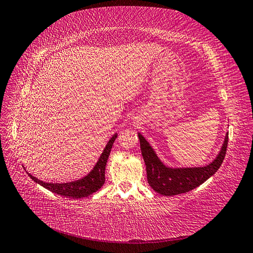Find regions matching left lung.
<instances>
[{
  "label": "left lung",
  "mask_w": 253,
  "mask_h": 253,
  "mask_svg": "<svg viewBox=\"0 0 253 253\" xmlns=\"http://www.w3.org/2000/svg\"><path fill=\"white\" fill-rule=\"evenodd\" d=\"M138 137L140 140L142 158L146 163L149 185L155 192L168 197L180 195L195 189L215 174L223 163L228 143L227 133L217 157L213 160V162L206 166L174 169L161 162L157 153L140 132H138Z\"/></svg>",
  "instance_id": "8db88e82"
}]
</instances>
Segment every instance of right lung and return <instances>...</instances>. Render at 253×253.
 <instances>
[{"instance_id": "right-lung-1", "label": "right lung", "mask_w": 253, "mask_h": 253, "mask_svg": "<svg viewBox=\"0 0 253 253\" xmlns=\"http://www.w3.org/2000/svg\"><path fill=\"white\" fill-rule=\"evenodd\" d=\"M117 137V133L113 135L112 138L107 141L106 147L104 148L103 152L100 155L98 162L94 165V168L91 169L88 175H85L83 178L75 181H68V182H44L40 179H38L37 177L32 176L27 171V174L30 177V178L36 181L37 184L41 185L44 187L45 189L50 190L52 192L56 193V195L64 196L67 198H73V199H80L84 197H87L92 195L93 192L99 190L100 188L103 186L105 181V166L107 159H109V155L111 152V149L113 147V143H114L115 139Z\"/></svg>"}]
</instances>
